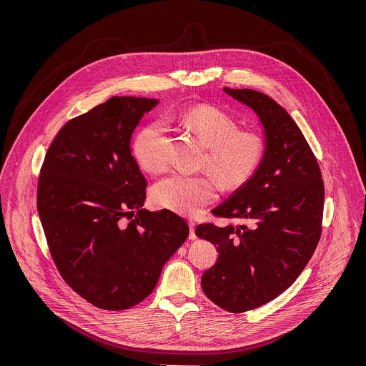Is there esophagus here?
<instances>
[{
  "label": "esophagus",
  "mask_w": 366,
  "mask_h": 366,
  "mask_svg": "<svg viewBox=\"0 0 366 366\" xmlns=\"http://www.w3.org/2000/svg\"><path fill=\"white\" fill-rule=\"evenodd\" d=\"M189 227H191V232H189V239H191V240H194V239H196V234H194V227H196V224H194L193 221H189Z\"/></svg>",
  "instance_id": "obj_1"
}]
</instances>
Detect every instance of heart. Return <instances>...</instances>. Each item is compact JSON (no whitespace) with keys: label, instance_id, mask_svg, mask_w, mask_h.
I'll return each instance as SVG.
<instances>
[{"label":"heart","instance_id":"heart-1","mask_svg":"<svg viewBox=\"0 0 366 366\" xmlns=\"http://www.w3.org/2000/svg\"><path fill=\"white\" fill-rule=\"evenodd\" d=\"M172 118L188 127L209 147L204 163L227 189L242 187L259 169L266 154L264 139L254 132H237V123L221 109L196 105ZM166 133L167 129L160 121L145 124L137 133L133 155L142 170L160 173L166 169ZM219 182L211 174L173 173L157 181L151 196L162 209L193 217L218 199Z\"/></svg>","mask_w":366,"mask_h":366}]
</instances>
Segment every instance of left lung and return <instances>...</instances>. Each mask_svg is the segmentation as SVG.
Returning <instances> with one entry per match:
<instances>
[{"mask_svg":"<svg viewBox=\"0 0 366 366\" xmlns=\"http://www.w3.org/2000/svg\"><path fill=\"white\" fill-rule=\"evenodd\" d=\"M224 92L257 115L266 154L251 179L214 209L245 224L199 225L194 233L219 252L202 277L204 294L221 309L243 313L282 294L310 261L321 234L324 182L313 151L281 105L251 89Z\"/></svg>","mask_w":366,"mask_h":366,"instance_id":"1","label":"left lung"}]
</instances>
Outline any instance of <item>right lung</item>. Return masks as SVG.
<instances>
[{"mask_svg":"<svg viewBox=\"0 0 366 366\" xmlns=\"http://www.w3.org/2000/svg\"><path fill=\"white\" fill-rule=\"evenodd\" d=\"M157 99L114 96L66 123L38 181V214L53 261L71 288L105 310L149 295L189 236L184 218L142 209L147 179L132 136ZM138 212L124 224L122 218Z\"/></svg>","mask_w":366,"mask_h":366,"instance_id":"add662e5","label":"right lung"}]
</instances>
